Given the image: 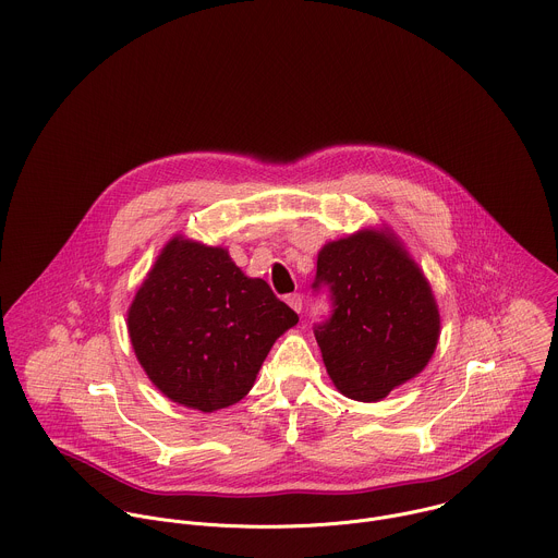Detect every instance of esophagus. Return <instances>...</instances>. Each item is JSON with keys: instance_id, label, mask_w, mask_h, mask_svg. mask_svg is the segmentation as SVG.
Masks as SVG:
<instances>
[{"instance_id": "1", "label": "esophagus", "mask_w": 558, "mask_h": 558, "mask_svg": "<svg viewBox=\"0 0 558 558\" xmlns=\"http://www.w3.org/2000/svg\"><path fill=\"white\" fill-rule=\"evenodd\" d=\"M287 304H289L295 313H300V311H302V295H300V293H291V295H287Z\"/></svg>"}]
</instances>
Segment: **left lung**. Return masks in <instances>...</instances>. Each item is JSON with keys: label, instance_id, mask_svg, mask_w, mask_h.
Masks as SVG:
<instances>
[{"label": "left lung", "instance_id": "left-lung-1", "mask_svg": "<svg viewBox=\"0 0 558 558\" xmlns=\"http://www.w3.org/2000/svg\"><path fill=\"white\" fill-rule=\"evenodd\" d=\"M324 284L332 315L315 326V339L345 398L378 402L428 365L439 341V308L393 232L361 230L326 243L313 289Z\"/></svg>", "mask_w": 558, "mask_h": 558}]
</instances>
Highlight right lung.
I'll return each instance as SVG.
<instances>
[{"label":"right lung","mask_w":558,"mask_h":558,"mask_svg":"<svg viewBox=\"0 0 558 558\" xmlns=\"http://www.w3.org/2000/svg\"><path fill=\"white\" fill-rule=\"evenodd\" d=\"M298 324L228 250L173 236L138 287L128 332L147 378L169 400L213 413L254 387L276 339Z\"/></svg>","instance_id":"obj_1"}]
</instances>
